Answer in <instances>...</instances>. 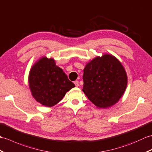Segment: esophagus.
<instances>
[{
  "label": "esophagus",
  "mask_w": 152,
  "mask_h": 152,
  "mask_svg": "<svg viewBox=\"0 0 152 152\" xmlns=\"http://www.w3.org/2000/svg\"><path fill=\"white\" fill-rule=\"evenodd\" d=\"M74 84H75V85L76 86H79V81H77V80H75V81L74 82Z\"/></svg>",
  "instance_id": "obj_1"
}]
</instances>
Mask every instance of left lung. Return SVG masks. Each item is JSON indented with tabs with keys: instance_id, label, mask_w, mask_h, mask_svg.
Here are the masks:
<instances>
[{
	"instance_id": "left-lung-1",
	"label": "left lung",
	"mask_w": 152,
	"mask_h": 152,
	"mask_svg": "<svg viewBox=\"0 0 152 152\" xmlns=\"http://www.w3.org/2000/svg\"><path fill=\"white\" fill-rule=\"evenodd\" d=\"M83 92L99 108L118 102L126 90L127 77L119 60L110 55L97 56L84 69Z\"/></svg>"
}]
</instances>
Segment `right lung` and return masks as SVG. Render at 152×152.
<instances>
[{"mask_svg": "<svg viewBox=\"0 0 152 152\" xmlns=\"http://www.w3.org/2000/svg\"><path fill=\"white\" fill-rule=\"evenodd\" d=\"M29 87L37 102L46 107L55 105L75 87L53 58H42L30 69Z\"/></svg>", "mask_w": 152, "mask_h": 152, "instance_id": "right-lung-1", "label": "right lung"}]
</instances>
